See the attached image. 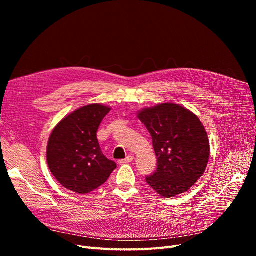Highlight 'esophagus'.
<instances>
[{
  "label": "esophagus",
  "mask_w": 256,
  "mask_h": 256,
  "mask_svg": "<svg viewBox=\"0 0 256 256\" xmlns=\"http://www.w3.org/2000/svg\"><path fill=\"white\" fill-rule=\"evenodd\" d=\"M134 156H131V154H129V156H127L124 160H120V164H128V162L134 161Z\"/></svg>",
  "instance_id": "obj_1"
}]
</instances>
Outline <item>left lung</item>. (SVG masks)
I'll use <instances>...</instances> for the list:
<instances>
[{
	"label": "left lung",
	"mask_w": 256,
	"mask_h": 256,
	"mask_svg": "<svg viewBox=\"0 0 256 256\" xmlns=\"http://www.w3.org/2000/svg\"><path fill=\"white\" fill-rule=\"evenodd\" d=\"M138 118L152 136L157 170L146 182L164 198L188 191L205 172L209 159L207 132L198 116L180 104H161Z\"/></svg>",
	"instance_id": "obj_1"
}]
</instances>
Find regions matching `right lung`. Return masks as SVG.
Returning <instances> with one entry per match:
<instances>
[{
	"label": "right lung",
	"mask_w": 256,
	"mask_h": 256,
	"mask_svg": "<svg viewBox=\"0 0 256 256\" xmlns=\"http://www.w3.org/2000/svg\"><path fill=\"white\" fill-rule=\"evenodd\" d=\"M110 108L92 104L80 108L53 129L47 146L51 173L66 189L86 194L104 184L116 168L102 154L97 130Z\"/></svg>",
	"instance_id": "add662e5"
}]
</instances>
